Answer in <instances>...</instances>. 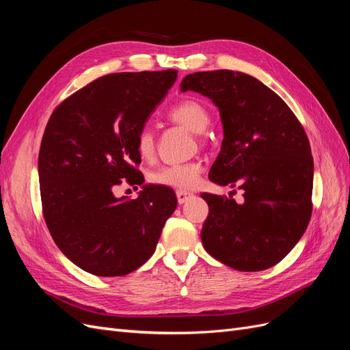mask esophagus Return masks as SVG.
<instances>
[{
	"mask_svg": "<svg viewBox=\"0 0 350 350\" xmlns=\"http://www.w3.org/2000/svg\"><path fill=\"white\" fill-rule=\"evenodd\" d=\"M191 197H193L191 193L184 191V189H176V200H178L179 204H184L185 201H188Z\"/></svg>",
	"mask_w": 350,
	"mask_h": 350,
	"instance_id": "1",
	"label": "esophagus"
}]
</instances>
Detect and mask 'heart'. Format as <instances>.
Instances as JSON below:
<instances>
[{
    "label": "heart",
    "mask_w": 350,
    "mask_h": 350,
    "mask_svg": "<svg viewBox=\"0 0 350 350\" xmlns=\"http://www.w3.org/2000/svg\"><path fill=\"white\" fill-rule=\"evenodd\" d=\"M167 116L174 122L185 126L187 130L196 134L203 133L211 121L207 107L197 99H184L181 102H178L167 111ZM135 150L144 159L153 156L154 135L149 126H143L139 134H137ZM200 175L201 165L198 162H187L166 165L154 169V171L149 174V181L159 187L178 188L185 191V189H191L198 184Z\"/></svg>",
    "instance_id": "b5f03b06"
}]
</instances>
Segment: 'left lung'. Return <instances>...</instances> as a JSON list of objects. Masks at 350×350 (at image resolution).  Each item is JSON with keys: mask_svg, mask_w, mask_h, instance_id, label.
Listing matches in <instances>:
<instances>
[{"mask_svg": "<svg viewBox=\"0 0 350 350\" xmlns=\"http://www.w3.org/2000/svg\"><path fill=\"white\" fill-rule=\"evenodd\" d=\"M187 90L213 100L224 124L210 181L243 193L242 204L201 194L208 204L204 250L235 270L273 267L298 243L312 213L314 161L304 126L279 94L248 74H188L181 81Z\"/></svg>", "mask_w": 350, "mask_h": 350, "instance_id": "8db88e82", "label": "left lung"}]
</instances>
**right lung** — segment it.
<instances>
[{"label":"right lung","mask_w":350,"mask_h":350,"mask_svg":"<svg viewBox=\"0 0 350 350\" xmlns=\"http://www.w3.org/2000/svg\"><path fill=\"white\" fill-rule=\"evenodd\" d=\"M176 70L115 72L72 93L52 112L39 150L44 217L64 256L94 276H125L152 257L176 208L171 188L142 185L137 134L176 80ZM126 181L122 182V179Z\"/></svg>","instance_id":"obj_1"}]
</instances>
